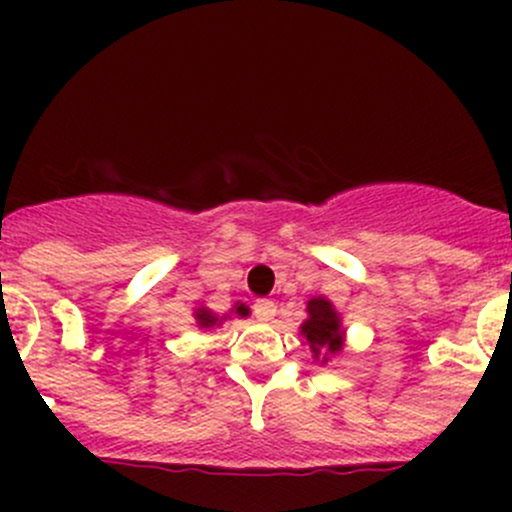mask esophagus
I'll return each instance as SVG.
<instances>
[{"label": "esophagus", "mask_w": 512, "mask_h": 512, "mask_svg": "<svg viewBox=\"0 0 512 512\" xmlns=\"http://www.w3.org/2000/svg\"><path fill=\"white\" fill-rule=\"evenodd\" d=\"M255 317L260 319V322H272V319H275V314H277V307H275V302H270V299H257L255 302Z\"/></svg>", "instance_id": "obj_1"}]
</instances>
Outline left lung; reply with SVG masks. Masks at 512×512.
<instances>
[{
	"label": "left lung",
	"instance_id": "8db88e82",
	"mask_svg": "<svg viewBox=\"0 0 512 512\" xmlns=\"http://www.w3.org/2000/svg\"><path fill=\"white\" fill-rule=\"evenodd\" d=\"M307 314L304 324L299 327L302 337L309 342L314 359L327 364L329 356L339 354L344 347V332H342V319H339L337 309L329 299L314 297L307 302Z\"/></svg>",
	"mask_w": 512,
	"mask_h": 512
}]
</instances>
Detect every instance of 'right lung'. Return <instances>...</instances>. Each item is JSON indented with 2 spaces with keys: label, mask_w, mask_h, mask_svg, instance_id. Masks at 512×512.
Returning <instances> with one entry per match:
<instances>
[{
  "label": "right lung",
  "mask_w": 512,
  "mask_h": 512,
  "mask_svg": "<svg viewBox=\"0 0 512 512\" xmlns=\"http://www.w3.org/2000/svg\"><path fill=\"white\" fill-rule=\"evenodd\" d=\"M232 312L237 314V317H247V314H250V309L245 307V304H240L237 302L235 307H232ZM225 317H218V314H213L210 312L208 307H198L195 309V322H198V327L200 329H210V327H218L220 322H223Z\"/></svg>",
  "instance_id": "obj_1"
}]
</instances>
